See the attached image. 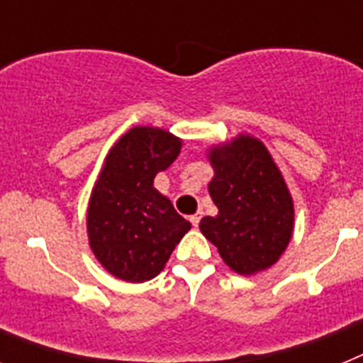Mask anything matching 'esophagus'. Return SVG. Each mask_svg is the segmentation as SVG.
Masks as SVG:
<instances>
[{
	"instance_id": "obj_1",
	"label": "esophagus",
	"mask_w": 363,
	"mask_h": 363,
	"mask_svg": "<svg viewBox=\"0 0 363 363\" xmlns=\"http://www.w3.org/2000/svg\"><path fill=\"white\" fill-rule=\"evenodd\" d=\"M189 220H191V223L194 227H198L200 225V220H201V214H192L191 218H189Z\"/></svg>"
}]
</instances>
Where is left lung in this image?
<instances>
[{
  "mask_svg": "<svg viewBox=\"0 0 363 363\" xmlns=\"http://www.w3.org/2000/svg\"><path fill=\"white\" fill-rule=\"evenodd\" d=\"M209 194L216 216L200 229L233 271L255 274L277 264L293 234L294 209L287 185L264 143L238 136L209 154Z\"/></svg>",
  "mask_w": 363,
  "mask_h": 363,
  "instance_id": "obj_1",
  "label": "left lung"
}]
</instances>
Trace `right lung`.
<instances>
[{"instance_id": "right-lung-1", "label": "right lung", "mask_w": 363, "mask_h": 363, "mask_svg": "<svg viewBox=\"0 0 363 363\" xmlns=\"http://www.w3.org/2000/svg\"><path fill=\"white\" fill-rule=\"evenodd\" d=\"M182 142L150 127H134L112 147L92 191L86 229L91 249L111 274L125 281L158 277L191 223L154 178L179 154Z\"/></svg>"}]
</instances>
